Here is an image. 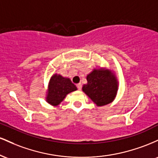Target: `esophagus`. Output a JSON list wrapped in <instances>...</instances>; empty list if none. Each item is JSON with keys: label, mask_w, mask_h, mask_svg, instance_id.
<instances>
[{"label": "esophagus", "mask_w": 158, "mask_h": 158, "mask_svg": "<svg viewBox=\"0 0 158 158\" xmlns=\"http://www.w3.org/2000/svg\"><path fill=\"white\" fill-rule=\"evenodd\" d=\"M77 87L78 89L81 90V83H78V84L77 85Z\"/></svg>", "instance_id": "obj_1"}]
</instances>
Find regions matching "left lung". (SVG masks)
Returning <instances> with one entry per match:
<instances>
[{"label":"left lung","instance_id":"1","mask_svg":"<svg viewBox=\"0 0 158 158\" xmlns=\"http://www.w3.org/2000/svg\"><path fill=\"white\" fill-rule=\"evenodd\" d=\"M86 79L82 91L97 106H106L115 99L119 82L113 70L106 68H94L87 75Z\"/></svg>","mask_w":158,"mask_h":158}]
</instances>
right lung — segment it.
I'll list each match as a JSON object with an SVG mask.
<instances>
[{"mask_svg": "<svg viewBox=\"0 0 158 158\" xmlns=\"http://www.w3.org/2000/svg\"><path fill=\"white\" fill-rule=\"evenodd\" d=\"M77 90V86L68 77L55 73L48 82L45 100L52 106H58L68 94Z\"/></svg>", "mask_w": 158, "mask_h": 158, "instance_id": "1", "label": "right lung"}]
</instances>
